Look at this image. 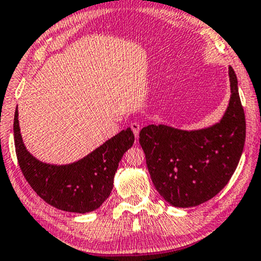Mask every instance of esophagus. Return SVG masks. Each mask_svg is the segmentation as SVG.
I'll list each match as a JSON object with an SVG mask.
<instances>
[{
    "instance_id": "34e87169",
    "label": "esophagus",
    "mask_w": 261,
    "mask_h": 261,
    "mask_svg": "<svg viewBox=\"0 0 261 261\" xmlns=\"http://www.w3.org/2000/svg\"><path fill=\"white\" fill-rule=\"evenodd\" d=\"M130 128H132V130H133L135 138L138 139V137H139V132H140V126H139V124H138L137 122H133V123L130 124Z\"/></svg>"
}]
</instances>
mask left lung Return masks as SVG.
Instances as JSON below:
<instances>
[{
	"label": "left lung",
	"mask_w": 261,
	"mask_h": 261,
	"mask_svg": "<svg viewBox=\"0 0 261 261\" xmlns=\"http://www.w3.org/2000/svg\"><path fill=\"white\" fill-rule=\"evenodd\" d=\"M229 80V104L219 122L194 130L148 124L139 134L152 182L175 207H193L212 199L238 168L246 140V118L231 67Z\"/></svg>",
	"instance_id": "1"
}]
</instances>
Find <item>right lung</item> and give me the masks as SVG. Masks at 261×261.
<instances>
[{
    "label": "right lung",
    "mask_w": 261,
    "mask_h": 261,
    "mask_svg": "<svg viewBox=\"0 0 261 261\" xmlns=\"http://www.w3.org/2000/svg\"><path fill=\"white\" fill-rule=\"evenodd\" d=\"M16 107L14 143L18 162L33 191L54 207L67 212H92L109 198L121 158L134 143L130 128L121 130L96 150L70 164H49L37 160L22 141Z\"/></svg>",
    "instance_id": "1"
}]
</instances>
